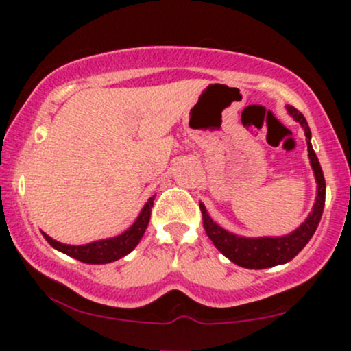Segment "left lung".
<instances>
[{
	"mask_svg": "<svg viewBox=\"0 0 351 351\" xmlns=\"http://www.w3.org/2000/svg\"><path fill=\"white\" fill-rule=\"evenodd\" d=\"M287 112L302 125V128H304L305 136H307L310 165H312L313 175H315L317 180L315 204H313L312 213H310L307 219H305L295 231L287 236L243 237L232 234V232H228L226 229L217 226L215 221L209 217L204 204L199 203L201 215H203V226L209 239L213 241V244H215L229 261H232L234 264L245 269H267L292 261L293 257L305 247V244L312 239L313 232L317 231L318 223H320L322 213H324L325 178L315 152H313L312 148V143H310L312 134H310L308 123L307 120H305V117L302 115L295 107L289 106Z\"/></svg>",
	"mask_w": 351,
	"mask_h": 351,
	"instance_id": "1",
	"label": "left lung"
}]
</instances>
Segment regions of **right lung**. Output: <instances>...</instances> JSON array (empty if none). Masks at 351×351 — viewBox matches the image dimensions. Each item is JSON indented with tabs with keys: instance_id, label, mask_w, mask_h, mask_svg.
I'll list each match as a JSON object with an SVG mask.
<instances>
[{
	"instance_id": "1",
	"label": "right lung",
	"mask_w": 351,
	"mask_h": 351,
	"mask_svg": "<svg viewBox=\"0 0 351 351\" xmlns=\"http://www.w3.org/2000/svg\"><path fill=\"white\" fill-rule=\"evenodd\" d=\"M153 199L155 196H152L147 201L142 211H140L138 217L127 231H123L122 234L115 237H108V239H100L94 241V243H88L84 245H71V244H62L59 241H54L49 237L46 232H43L44 239L49 243L52 247L58 249V251L67 254V256L74 257V259L80 261V263L86 264H107L114 263V261L120 259V257L127 256L128 252H132L135 249V245L140 243L145 234V229L148 226V221H150V213L153 206Z\"/></svg>"
}]
</instances>
